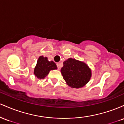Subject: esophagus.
<instances>
[{
	"label": "esophagus",
	"instance_id": "obj_1",
	"mask_svg": "<svg viewBox=\"0 0 124 124\" xmlns=\"http://www.w3.org/2000/svg\"><path fill=\"white\" fill-rule=\"evenodd\" d=\"M56 65H57V66H58V69H60L61 66H62V63H56Z\"/></svg>",
	"mask_w": 124,
	"mask_h": 124
}]
</instances>
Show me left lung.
I'll list each match as a JSON object with an SVG mask.
<instances>
[{
    "mask_svg": "<svg viewBox=\"0 0 124 124\" xmlns=\"http://www.w3.org/2000/svg\"><path fill=\"white\" fill-rule=\"evenodd\" d=\"M61 72L63 79L71 87H82L90 80L92 72L87 65L72 58L63 62Z\"/></svg>",
    "mask_w": 124,
    "mask_h": 124,
    "instance_id": "left-lung-1",
    "label": "left lung"
}]
</instances>
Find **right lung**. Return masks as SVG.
<instances>
[{
  "instance_id": "obj_1",
  "label": "right lung",
  "mask_w": 124,
  "mask_h": 124,
  "mask_svg": "<svg viewBox=\"0 0 124 124\" xmlns=\"http://www.w3.org/2000/svg\"><path fill=\"white\" fill-rule=\"evenodd\" d=\"M54 69H57L56 64L53 61H48L46 57L41 56L38 58L34 73L38 79H44L49 71Z\"/></svg>"
}]
</instances>
